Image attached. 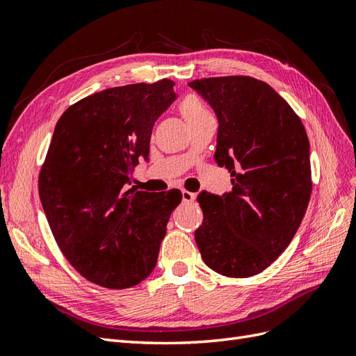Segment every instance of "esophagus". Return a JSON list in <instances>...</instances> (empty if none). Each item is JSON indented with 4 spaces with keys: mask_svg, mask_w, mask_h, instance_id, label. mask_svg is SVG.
I'll list each match as a JSON object with an SVG mask.
<instances>
[{
    "mask_svg": "<svg viewBox=\"0 0 356 356\" xmlns=\"http://www.w3.org/2000/svg\"><path fill=\"white\" fill-rule=\"evenodd\" d=\"M181 200H184L185 203H193L195 200V194L194 193H189V191L181 189Z\"/></svg>",
    "mask_w": 356,
    "mask_h": 356,
    "instance_id": "esophagus-1",
    "label": "esophagus"
}]
</instances>
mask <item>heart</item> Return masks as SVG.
I'll use <instances>...</instances> for the list:
<instances>
[{
    "mask_svg": "<svg viewBox=\"0 0 356 356\" xmlns=\"http://www.w3.org/2000/svg\"><path fill=\"white\" fill-rule=\"evenodd\" d=\"M180 113L185 117V120L189 126L203 120V118L211 117V113H209L204 105L194 96L186 97L184 102L180 104Z\"/></svg>",
    "mask_w": 356,
    "mask_h": 356,
    "instance_id": "b5f03b06",
    "label": "heart"
}]
</instances>
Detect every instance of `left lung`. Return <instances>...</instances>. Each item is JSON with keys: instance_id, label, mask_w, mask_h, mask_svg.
<instances>
[{"instance_id": "obj_1", "label": "left lung", "mask_w": 356, "mask_h": 356, "mask_svg": "<svg viewBox=\"0 0 356 356\" xmlns=\"http://www.w3.org/2000/svg\"><path fill=\"white\" fill-rule=\"evenodd\" d=\"M216 114L215 161L232 191L202 193L195 242L206 265L225 277L257 275L298 232L312 195L305 127L275 90L250 76L189 83Z\"/></svg>"}]
</instances>
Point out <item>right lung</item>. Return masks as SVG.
Here are the masks:
<instances>
[{"label":"right lung","mask_w":356,"mask_h":356,"mask_svg":"<svg viewBox=\"0 0 356 356\" xmlns=\"http://www.w3.org/2000/svg\"><path fill=\"white\" fill-rule=\"evenodd\" d=\"M177 97L170 79L106 88L69 106L56 124L40 202L61 252L95 284L132 287L156 266L181 194L126 186L149 159L154 122Z\"/></svg>","instance_id":"obj_1"}]
</instances>
